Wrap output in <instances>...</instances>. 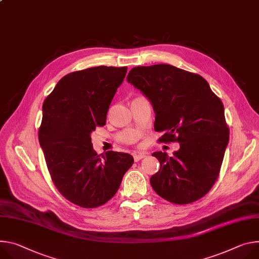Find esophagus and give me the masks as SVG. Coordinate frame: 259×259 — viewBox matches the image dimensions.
Here are the masks:
<instances>
[{"label": "esophagus", "instance_id": "esophagus-1", "mask_svg": "<svg viewBox=\"0 0 259 259\" xmlns=\"http://www.w3.org/2000/svg\"><path fill=\"white\" fill-rule=\"evenodd\" d=\"M145 157H146V154H144V153L135 154V155H134V161H135V162H138V161H140V160H142V159L145 158Z\"/></svg>", "mask_w": 259, "mask_h": 259}]
</instances>
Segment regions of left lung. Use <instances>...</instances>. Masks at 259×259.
Segmentation results:
<instances>
[{"label": "left lung", "instance_id": "1", "mask_svg": "<svg viewBox=\"0 0 259 259\" xmlns=\"http://www.w3.org/2000/svg\"><path fill=\"white\" fill-rule=\"evenodd\" d=\"M127 80L152 103L154 129L165 132L159 142L180 144L172 157L152 154L160 162L153 189L177 204L200 199L218 179L229 140L222 101L203 77L167 64L134 67Z\"/></svg>", "mask_w": 259, "mask_h": 259}]
</instances>
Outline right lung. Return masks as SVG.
I'll list each match as a JSON object with an SVG mask.
<instances>
[{"label": "right lung", "instance_id": "1", "mask_svg": "<svg viewBox=\"0 0 259 259\" xmlns=\"http://www.w3.org/2000/svg\"><path fill=\"white\" fill-rule=\"evenodd\" d=\"M127 67H92L65 75L42 106L39 143L60 193L81 207L106 203L119 190L133 157L108 151L98 155L91 133L104 126L111 100Z\"/></svg>", "mask_w": 259, "mask_h": 259}]
</instances>
